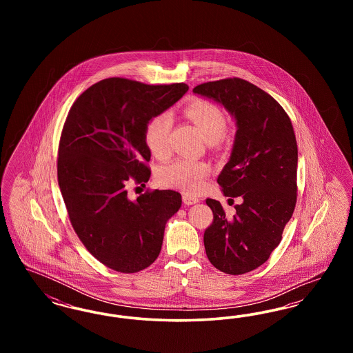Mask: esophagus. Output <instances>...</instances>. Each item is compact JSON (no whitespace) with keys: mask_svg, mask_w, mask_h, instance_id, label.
<instances>
[{"mask_svg":"<svg viewBox=\"0 0 353 353\" xmlns=\"http://www.w3.org/2000/svg\"><path fill=\"white\" fill-rule=\"evenodd\" d=\"M183 201H184L185 205H193V203L199 202V199L194 197V196H190V194H184Z\"/></svg>","mask_w":353,"mask_h":353,"instance_id":"obj_1","label":"esophagus"}]
</instances>
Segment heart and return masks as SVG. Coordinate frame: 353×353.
I'll return each instance as SVG.
<instances>
[{"label": "heart", "instance_id": "obj_1", "mask_svg": "<svg viewBox=\"0 0 353 353\" xmlns=\"http://www.w3.org/2000/svg\"><path fill=\"white\" fill-rule=\"evenodd\" d=\"M184 114L206 141H217L226 131V117L219 105L212 101H193L185 107ZM169 131L170 118L164 112L153 115L144 127L145 145L157 159L168 156ZM209 173L210 165L206 161L179 159L159 169L157 181L161 186L194 194L201 190Z\"/></svg>", "mask_w": 353, "mask_h": 353}]
</instances>
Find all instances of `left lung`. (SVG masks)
<instances>
[{
	"label": "left lung",
	"mask_w": 353,
	"mask_h": 353,
	"mask_svg": "<svg viewBox=\"0 0 353 353\" xmlns=\"http://www.w3.org/2000/svg\"><path fill=\"white\" fill-rule=\"evenodd\" d=\"M193 92L223 104L236 120L233 152L217 183L226 197H241L242 203L228 217L219 201L206 199L213 222L203 233V245L216 269L241 275L269 259L294 213L296 137L283 107L245 79L206 82Z\"/></svg>",
	"instance_id": "8db88e82"
}]
</instances>
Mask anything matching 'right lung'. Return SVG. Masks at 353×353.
Returning a JSON list of instances; mask_svg holds the SVG:
<instances>
[{
    "label": "right lung",
    "instance_id": "add662e5",
    "mask_svg": "<svg viewBox=\"0 0 353 353\" xmlns=\"http://www.w3.org/2000/svg\"><path fill=\"white\" fill-rule=\"evenodd\" d=\"M188 84L108 78L74 101L58 147V184L68 219L84 248L123 274L147 269L159 256L165 223L181 206L174 190L128 199V185L151 177L147 121L188 91Z\"/></svg>",
    "mask_w": 353,
    "mask_h": 353
}]
</instances>
